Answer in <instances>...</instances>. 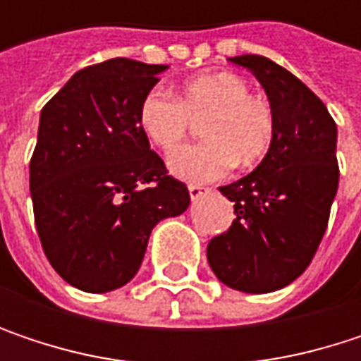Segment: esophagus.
<instances>
[{
  "mask_svg": "<svg viewBox=\"0 0 361 361\" xmlns=\"http://www.w3.org/2000/svg\"><path fill=\"white\" fill-rule=\"evenodd\" d=\"M188 192H190V198H192V200H198V198H202V196L211 194V188H204V185L192 183V185H188Z\"/></svg>",
  "mask_w": 361,
  "mask_h": 361,
  "instance_id": "esophagus-1",
  "label": "esophagus"
}]
</instances>
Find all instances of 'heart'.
I'll return each instance as SVG.
<instances>
[{
  "label": "heart",
  "instance_id": "b5f03b06",
  "mask_svg": "<svg viewBox=\"0 0 361 361\" xmlns=\"http://www.w3.org/2000/svg\"><path fill=\"white\" fill-rule=\"evenodd\" d=\"M249 90V83L234 73H207L185 81L178 100L150 92L140 104L137 123L152 146L169 152L185 135L190 118L207 114L200 127L207 142L176 150L167 165L183 181L219 180L234 163L249 167L263 159L274 140L271 106Z\"/></svg>",
  "mask_w": 361,
  "mask_h": 361
}]
</instances>
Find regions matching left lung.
Returning a JSON list of instances; mask_svg holds the SVG:
<instances>
[{
  "instance_id": "1",
  "label": "left lung",
  "mask_w": 361,
  "mask_h": 361,
  "mask_svg": "<svg viewBox=\"0 0 361 361\" xmlns=\"http://www.w3.org/2000/svg\"><path fill=\"white\" fill-rule=\"evenodd\" d=\"M249 68L274 112V140L249 176L219 192L234 202L228 232L207 259L219 282L240 293H274L297 280L320 247L338 188L336 123L324 102L265 56L228 58Z\"/></svg>"
}]
</instances>
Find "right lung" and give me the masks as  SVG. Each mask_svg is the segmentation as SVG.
<instances>
[{
    "label": "right lung",
    "instance_id": "right-lung-1",
    "mask_svg": "<svg viewBox=\"0 0 361 361\" xmlns=\"http://www.w3.org/2000/svg\"><path fill=\"white\" fill-rule=\"evenodd\" d=\"M167 68L112 58L75 73L41 110L29 167L37 234L51 267L79 290L125 286L152 228L190 204L137 123Z\"/></svg>",
    "mask_w": 361,
    "mask_h": 361
}]
</instances>
